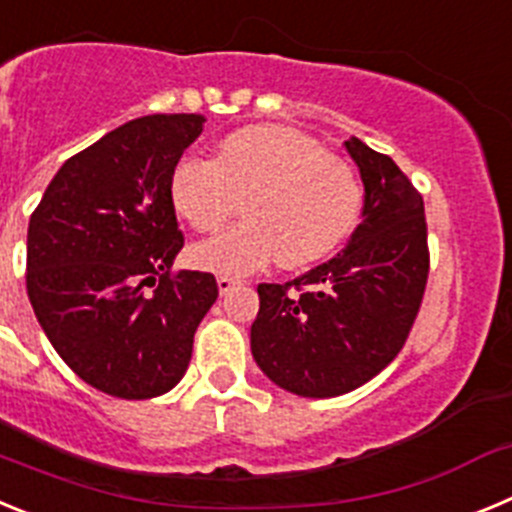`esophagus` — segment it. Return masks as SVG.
<instances>
[{"label":"esophagus","instance_id":"obj_1","mask_svg":"<svg viewBox=\"0 0 512 512\" xmlns=\"http://www.w3.org/2000/svg\"><path fill=\"white\" fill-rule=\"evenodd\" d=\"M238 279L233 277H217V289H220V295H228V292H233L235 287H238Z\"/></svg>","mask_w":512,"mask_h":512}]
</instances>
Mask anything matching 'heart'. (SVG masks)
Listing matches in <instances>:
<instances>
[{"label":"heart","mask_w":512,"mask_h":512,"mask_svg":"<svg viewBox=\"0 0 512 512\" xmlns=\"http://www.w3.org/2000/svg\"><path fill=\"white\" fill-rule=\"evenodd\" d=\"M169 192L179 217L202 233L223 228L243 202L246 223L192 248L194 264L223 277L274 259L284 269L315 264L354 230L361 212L354 169L282 125L233 130L215 161L179 158Z\"/></svg>","instance_id":"b5f03b06"}]
</instances>
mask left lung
I'll list each match as a JSON object with an SVG mask.
<instances>
[{
  "label": "left lung",
  "instance_id": "left-lung-1",
  "mask_svg": "<svg viewBox=\"0 0 512 512\" xmlns=\"http://www.w3.org/2000/svg\"><path fill=\"white\" fill-rule=\"evenodd\" d=\"M346 151L364 182V210L336 259L287 284H259L251 354L300 397H338L377 377L405 346L428 282L423 197L384 153L359 138Z\"/></svg>",
  "mask_w": 512,
  "mask_h": 512
}]
</instances>
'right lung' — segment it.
<instances>
[{
    "mask_svg": "<svg viewBox=\"0 0 512 512\" xmlns=\"http://www.w3.org/2000/svg\"><path fill=\"white\" fill-rule=\"evenodd\" d=\"M202 125V115L125 122L71 156L30 215L35 318L58 356L104 395L148 400L179 384L194 330L217 300L212 274L171 271L184 246L171 171Z\"/></svg>",
    "mask_w": 512,
    "mask_h": 512,
    "instance_id": "obj_1",
    "label": "right lung"
}]
</instances>
